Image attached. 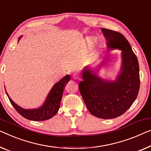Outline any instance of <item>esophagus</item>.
Wrapping results in <instances>:
<instances>
[{
  "label": "esophagus",
  "mask_w": 151,
  "mask_h": 151,
  "mask_svg": "<svg viewBox=\"0 0 151 151\" xmlns=\"http://www.w3.org/2000/svg\"><path fill=\"white\" fill-rule=\"evenodd\" d=\"M73 77L74 79H75V80H76V79H79V78H80V76L78 75L77 73H75V74H74V75H73Z\"/></svg>",
  "instance_id": "esophagus-1"
}]
</instances>
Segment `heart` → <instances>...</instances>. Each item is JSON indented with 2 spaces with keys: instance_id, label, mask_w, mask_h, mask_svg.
I'll return each mask as SVG.
<instances>
[{
  "instance_id": "1",
  "label": "heart",
  "mask_w": 151,
  "mask_h": 151,
  "mask_svg": "<svg viewBox=\"0 0 151 151\" xmlns=\"http://www.w3.org/2000/svg\"><path fill=\"white\" fill-rule=\"evenodd\" d=\"M96 40L93 37L89 38V39L87 40V46L93 47L96 45Z\"/></svg>"
}]
</instances>
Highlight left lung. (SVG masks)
I'll use <instances>...</instances> for the list:
<instances>
[{
	"instance_id": "left-lung-1",
	"label": "left lung",
	"mask_w": 151,
	"mask_h": 151,
	"mask_svg": "<svg viewBox=\"0 0 151 151\" xmlns=\"http://www.w3.org/2000/svg\"><path fill=\"white\" fill-rule=\"evenodd\" d=\"M108 50L121 51V64L114 79L99 76L98 68L85 66L83 81L78 88L90 113L96 117L110 119L121 116L131 106L140 89L138 58L129 42L121 33L102 28Z\"/></svg>"
}]
</instances>
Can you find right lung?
Listing matches in <instances>:
<instances>
[{"instance_id": "obj_1", "label": "right lung", "mask_w": 151, "mask_h": 151, "mask_svg": "<svg viewBox=\"0 0 151 151\" xmlns=\"http://www.w3.org/2000/svg\"><path fill=\"white\" fill-rule=\"evenodd\" d=\"M21 38L22 36L18 39V42L19 41ZM70 79V75H67L62 78L59 81L55 83L52 88L49 91L43 104L37 109H26L19 106L11 100L6 89L5 91L11 104L22 116L31 121H45L52 118L58 112L60 109L64 88Z\"/></svg>"}]
</instances>
